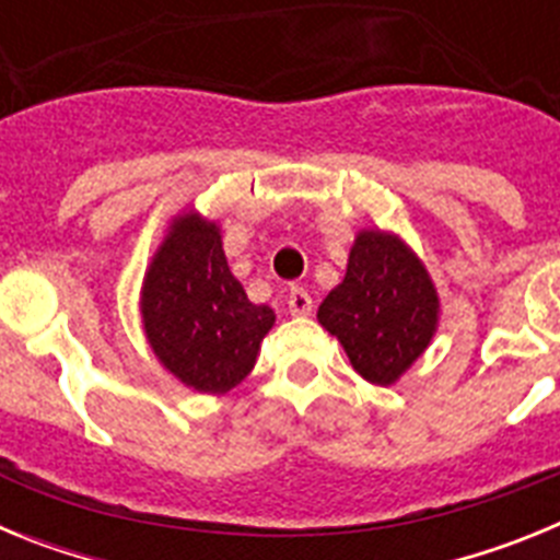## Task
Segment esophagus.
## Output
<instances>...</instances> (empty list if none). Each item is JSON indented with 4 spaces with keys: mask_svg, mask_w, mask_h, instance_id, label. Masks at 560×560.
<instances>
[{
    "mask_svg": "<svg viewBox=\"0 0 560 560\" xmlns=\"http://www.w3.org/2000/svg\"><path fill=\"white\" fill-rule=\"evenodd\" d=\"M285 305H289V311L294 316H305L314 308V305H311V294L305 289H300V285H291L289 294H285Z\"/></svg>",
    "mask_w": 560,
    "mask_h": 560,
    "instance_id": "obj_1",
    "label": "esophagus"
}]
</instances>
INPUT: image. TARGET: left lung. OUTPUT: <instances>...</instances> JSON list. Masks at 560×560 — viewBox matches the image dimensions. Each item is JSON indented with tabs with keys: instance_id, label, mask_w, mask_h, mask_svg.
<instances>
[{
	"instance_id": "left-lung-1",
	"label": "left lung",
	"mask_w": 560,
	"mask_h": 560,
	"mask_svg": "<svg viewBox=\"0 0 560 560\" xmlns=\"http://www.w3.org/2000/svg\"><path fill=\"white\" fill-rule=\"evenodd\" d=\"M432 277L398 235L361 230L345 280L323 300L316 319L341 341L370 384L389 387L407 373L438 330Z\"/></svg>"
}]
</instances>
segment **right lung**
<instances>
[{
	"instance_id": "1",
	"label": "right lung",
	"mask_w": 560,
	"mask_h": 560,
	"mask_svg": "<svg viewBox=\"0 0 560 560\" xmlns=\"http://www.w3.org/2000/svg\"><path fill=\"white\" fill-rule=\"evenodd\" d=\"M142 325L156 359L185 387L221 395L255 368L275 325L269 305L249 303L221 249L219 224L182 212L142 280Z\"/></svg>"
}]
</instances>
